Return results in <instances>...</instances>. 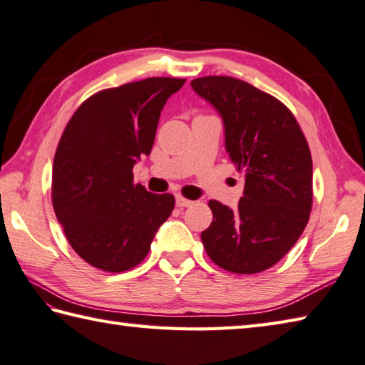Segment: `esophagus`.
<instances>
[{
	"label": "esophagus",
	"mask_w": 365,
	"mask_h": 365,
	"mask_svg": "<svg viewBox=\"0 0 365 365\" xmlns=\"http://www.w3.org/2000/svg\"><path fill=\"white\" fill-rule=\"evenodd\" d=\"M175 204H177V207H190V205H192V200L183 197V196H177Z\"/></svg>",
	"instance_id": "1"
}]
</instances>
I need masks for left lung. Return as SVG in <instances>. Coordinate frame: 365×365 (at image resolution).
<instances>
[{"label": "left lung", "instance_id": "obj_1", "mask_svg": "<svg viewBox=\"0 0 365 365\" xmlns=\"http://www.w3.org/2000/svg\"><path fill=\"white\" fill-rule=\"evenodd\" d=\"M220 111L226 150L245 174L237 210L210 200V227L200 234L208 257L222 269L255 274L298 242L312 210V157L293 113L281 100L232 76L191 81Z\"/></svg>", "mask_w": 365, "mask_h": 365}]
</instances>
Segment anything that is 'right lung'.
Wrapping results in <instances>:
<instances>
[{
    "label": "right lung",
    "mask_w": 365,
    "mask_h": 365,
    "mask_svg": "<svg viewBox=\"0 0 365 365\" xmlns=\"http://www.w3.org/2000/svg\"><path fill=\"white\" fill-rule=\"evenodd\" d=\"M185 81L152 76L98 91L67 122L54 153L51 202L67 242L91 267L135 268L173 213L174 196L135 183L133 166L150 153L163 106Z\"/></svg>",
    "instance_id": "right-lung-1"
}]
</instances>
